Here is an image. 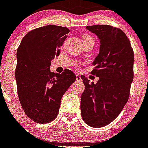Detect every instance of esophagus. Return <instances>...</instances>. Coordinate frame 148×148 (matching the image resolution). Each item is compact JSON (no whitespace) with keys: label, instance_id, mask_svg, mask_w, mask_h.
I'll list each match as a JSON object with an SVG mask.
<instances>
[{"label":"esophagus","instance_id":"34e87169","mask_svg":"<svg viewBox=\"0 0 148 148\" xmlns=\"http://www.w3.org/2000/svg\"><path fill=\"white\" fill-rule=\"evenodd\" d=\"M76 80H77V81H81V77H80V76L79 75V74H77L76 75Z\"/></svg>","mask_w":148,"mask_h":148}]
</instances>
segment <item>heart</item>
Instances as JSON below:
<instances>
[{
	"mask_svg": "<svg viewBox=\"0 0 148 148\" xmlns=\"http://www.w3.org/2000/svg\"><path fill=\"white\" fill-rule=\"evenodd\" d=\"M93 39V38L91 36H84L83 37V39Z\"/></svg>",
	"mask_w": 148,
	"mask_h": 148,
	"instance_id": "heart-1",
	"label": "heart"
}]
</instances>
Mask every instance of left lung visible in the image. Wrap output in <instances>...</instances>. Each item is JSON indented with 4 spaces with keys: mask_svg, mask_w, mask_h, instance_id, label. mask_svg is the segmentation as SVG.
<instances>
[{
    "mask_svg": "<svg viewBox=\"0 0 148 148\" xmlns=\"http://www.w3.org/2000/svg\"><path fill=\"white\" fill-rule=\"evenodd\" d=\"M100 43L91 74L99 77L97 84L81 76L85 90L80 110L86 124L100 128L111 123L122 112L129 98L133 81L134 51L125 32L109 25L86 27Z\"/></svg>",
    "mask_w": 148,
    "mask_h": 148,
    "instance_id": "obj_1",
    "label": "left lung"
}]
</instances>
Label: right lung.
I'll use <instances>...</instances> for the list:
<instances>
[{"label":"right lung","instance_id":"1","mask_svg":"<svg viewBox=\"0 0 148 148\" xmlns=\"http://www.w3.org/2000/svg\"><path fill=\"white\" fill-rule=\"evenodd\" d=\"M67 27L48 25L31 30L23 38L16 51L15 77L23 109L36 123H49L57 117L61 99L76 76L65 69L50 71L51 60L68 37Z\"/></svg>","mask_w":148,"mask_h":148}]
</instances>
